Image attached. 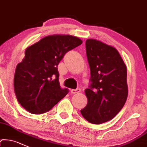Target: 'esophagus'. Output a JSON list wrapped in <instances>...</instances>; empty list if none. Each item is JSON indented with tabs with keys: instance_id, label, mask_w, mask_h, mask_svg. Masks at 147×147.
<instances>
[{
	"instance_id": "esophagus-1",
	"label": "esophagus",
	"mask_w": 147,
	"mask_h": 147,
	"mask_svg": "<svg viewBox=\"0 0 147 147\" xmlns=\"http://www.w3.org/2000/svg\"><path fill=\"white\" fill-rule=\"evenodd\" d=\"M80 92V89L79 88H77V89L74 90V89H71V94H76V93H78Z\"/></svg>"
}]
</instances>
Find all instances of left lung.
<instances>
[{
    "label": "left lung",
    "instance_id": "obj_1",
    "mask_svg": "<svg viewBox=\"0 0 147 147\" xmlns=\"http://www.w3.org/2000/svg\"><path fill=\"white\" fill-rule=\"evenodd\" d=\"M86 55L90 69L88 104L80 110L88 122L102 124L122 109L128 93L127 67L116 48L96 39H87Z\"/></svg>",
    "mask_w": 147,
    "mask_h": 147
}]
</instances>
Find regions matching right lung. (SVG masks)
<instances>
[{"instance_id":"right-lung-1","label":"right lung","mask_w":147,"mask_h":147,"mask_svg":"<svg viewBox=\"0 0 147 147\" xmlns=\"http://www.w3.org/2000/svg\"><path fill=\"white\" fill-rule=\"evenodd\" d=\"M76 36L54 34L28 47L17 64L14 89L17 101L33 114L50 111L68 93L59 86L57 66L69 50L81 45Z\"/></svg>"}]
</instances>
